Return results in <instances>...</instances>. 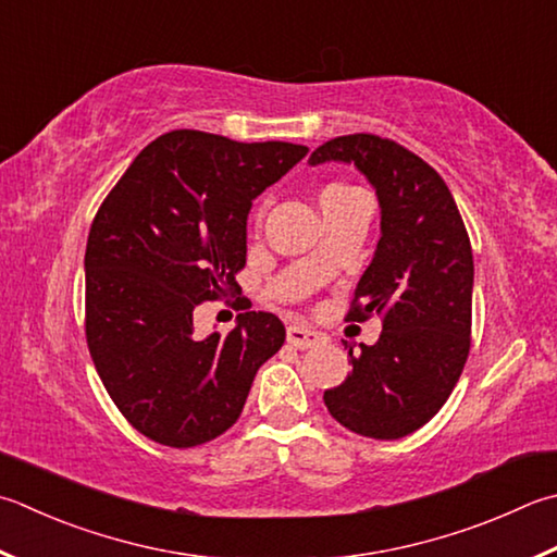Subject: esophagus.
Returning <instances> with one entry per match:
<instances>
[{
  "mask_svg": "<svg viewBox=\"0 0 557 557\" xmlns=\"http://www.w3.org/2000/svg\"><path fill=\"white\" fill-rule=\"evenodd\" d=\"M288 342L293 346H298V349H312V346H320L327 342V334L302 327V324H293V327H288Z\"/></svg>",
  "mask_w": 557,
  "mask_h": 557,
  "instance_id": "1",
  "label": "esophagus"
}]
</instances>
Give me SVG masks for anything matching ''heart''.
<instances>
[{
  "mask_svg": "<svg viewBox=\"0 0 557 557\" xmlns=\"http://www.w3.org/2000/svg\"><path fill=\"white\" fill-rule=\"evenodd\" d=\"M351 191H359V188H354V186H344V184H332V186H327V188H324V191L320 194V201H322V198L342 196V194H351Z\"/></svg>",
  "mask_w": 557,
  "mask_h": 557,
  "instance_id": "obj_1",
  "label": "heart"
}]
</instances>
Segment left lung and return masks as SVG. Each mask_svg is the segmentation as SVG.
Returning a JSON list of instances; mask_svg holds the SVG:
<instances>
[{"label": "left lung", "mask_w": 557, "mask_h": 557, "mask_svg": "<svg viewBox=\"0 0 557 557\" xmlns=\"http://www.w3.org/2000/svg\"><path fill=\"white\" fill-rule=\"evenodd\" d=\"M310 166L354 164L375 188L381 239L346 318L383 314L381 339L361 344L351 373L324 391L330 414L354 434L403 438L448 400L470 351L473 249L458 206L432 166L377 135H342Z\"/></svg>", "instance_id": "1"}]
</instances>
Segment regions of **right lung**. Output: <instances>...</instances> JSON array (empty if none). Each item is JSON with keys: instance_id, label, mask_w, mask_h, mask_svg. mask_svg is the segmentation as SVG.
Wrapping results in <instances>:
<instances>
[{"instance_id": "add662e5", "label": "right lung", "mask_w": 557, "mask_h": 557, "mask_svg": "<svg viewBox=\"0 0 557 557\" xmlns=\"http://www.w3.org/2000/svg\"><path fill=\"white\" fill-rule=\"evenodd\" d=\"M306 154V145L172 131L135 157L94 218L89 354L121 414L152 442L191 448L227 432L259 366L286 342L276 314L257 310L201 339L194 310L237 288L251 201Z\"/></svg>"}]
</instances>
